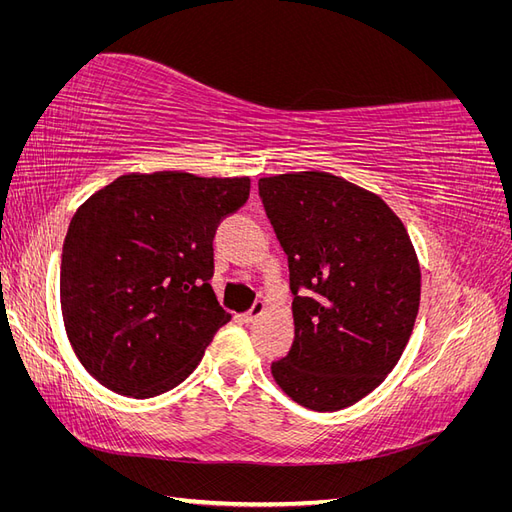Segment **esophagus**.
<instances>
[{"mask_svg":"<svg viewBox=\"0 0 512 512\" xmlns=\"http://www.w3.org/2000/svg\"><path fill=\"white\" fill-rule=\"evenodd\" d=\"M262 314H265V303H262V301H256L250 309H247L245 314H241V320H243L245 324H250V322L258 320Z\"/></svg>","mask_w":512,"mask_h":512,"instance_id":"esophagus-1","label":"esophagus"}]
</instances>
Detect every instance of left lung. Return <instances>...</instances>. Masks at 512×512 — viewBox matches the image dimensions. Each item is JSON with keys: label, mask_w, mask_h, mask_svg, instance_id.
Masks as SVG:
<instances>
[{"label": "left lung", "mask_w": 512, "mask_h": 512, "mask_svg": "<svg viewBox=\"0 0 512 512\" xmlns=\"http://www.w3.org/2000/svg\"><path fill=\"white\" fill-rule=\"evenodd\" d=\"M258 192L294 294V342L273 380L303 408H348L391 374L412 335L421 267L408 230L378 194L331 173L262 177Z\"/></svg>", "instance_id": "left-lung-1"}]
</instances>
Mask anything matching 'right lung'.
<instances>
[{
  "mask_svg": "<svg viewBox=\"0 0 512 512\" xmlns=\"http://www.w3.org/2000/svg\"><path fill=\"white\" fill-rule=\"evenodd\" d=\"M250 177L121 175L76 209L59 299L76 359L102 386L156 397L188 378L230 320L209 284L213 237Z\"/></svg>",
  "mask_w": 512,
  "mask_h": 512,
  "instance_id": "1",
  "label": "right lung"
}]
</instances>
